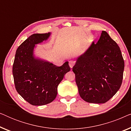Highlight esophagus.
I'll return each mask as SVG.
<instances>
[{"label": "esophagus", "instance_id": "obj_1", "mask_svg": "<svg viewBox=\"0 0 131 131\" xmlns=\"http://www.w3.org/2000/svg\"><path fill=\"white\" fill-rule=\"evenodd\" d=\"M69 63L70 67L71 69H72V67H73V66H74V61H73L72 60H70L69 61Z\"/></svg>", "mask_w": 131, "mask_h": 131}]
</instances>
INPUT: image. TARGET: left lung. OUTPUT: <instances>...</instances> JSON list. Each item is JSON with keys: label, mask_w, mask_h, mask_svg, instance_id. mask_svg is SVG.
I'll use <instances>...</instances> for the list:
<instances>
[{"label": "left lung", "mask_w": 131, "mask_h": 131, "mask_svg": "<svg viewBox=\"0 0 131 131\" xmlns=\"http://www.w3.org/2000/svg\"><path fill=\"white\" fill-rule=\"evenodd\" d=\"M121 49L106 31L76 58L73 71L79 95L90 103H105L121 88L124 71Z\"/></svg>", "instance_id": "obj_1"}]
</instances>
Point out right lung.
<instances>
[{
	"instance_id": "add662e5",
	"label": "right lung",
	"mask_w": 131,
	"mask_h": 131,
	"mask_svg": "<svg viewBox=\"0 0 131 131\" xmlns=\"http://www.w3.org/2000/svg\"><path fill=\"white\" fill-rule=\"evenodd\" d=\"M51 32L33 34L16 51L12 74L18 93L30 104L43 105L51 103L57 95V87L70 70L69 62L57 67L36 56V45L47 40Z\"/></svg>"
}]
</instances>
